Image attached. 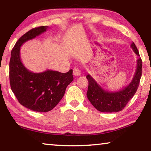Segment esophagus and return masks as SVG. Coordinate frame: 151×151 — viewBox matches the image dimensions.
Listing matches in <instances>:
<instances>
[{"instance_id": "obj_1", "label": "esophagus", "mask_w": 151, "mask_h": 151, "mask_svg": "<svg viewBox=\"0 0 151 151\" xmlns=\"http://www.w3.org/2000/svg\"><path fill=\"white\" fill-rule=\"evenodd\" d=\"M81 74V70L78 68H74L73 69V75L75 76H79Z\"/></svg>"}]
</instances>
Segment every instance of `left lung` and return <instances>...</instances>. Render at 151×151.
<instances>
[{
	"mask_svg": "<svg viewBox=\"0 0 151 151\" xmlns=\"http://www.w3.org/2000/svg\"><path fill=\"white\" fill-rule=\"evenodd\" d=\"M131 47L137 56L139 52L136 45L132 42ZM142 75V60L140 57L137 60V68L134 75L129 85L116 92L105 91L97 83L90 75L86 76L88 87L86 93L87 98L94 108L102 112H119L123 109L139 87Z\"/></svg>",
	"mask_w": 151,
	"mask_h": 151,
	"instance_id": "8db88e82",
	"label": "left lung"
}]
</instances>
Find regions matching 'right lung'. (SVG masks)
<instances>
[{
  "instance_id": "right-lung-1",
  "label": "right lung",
  "mask_w": 151,
  "mask_h": 151,
  "mask_svg": "<svg viewBox=\"0 0 151 151\" xmlns=\"http://www.w3.org/2000/svg\"><path fill=\"white\" fill-rule=\"evenodd\" d=\"M47 29L46 26L35 28L22 35L12 48L9 63L11 90L20 104L36 112H45L55 108L62 99L67 86L73 81L71 69L66 73L52 70L35 73L22 64L20 47L47 31Z\"/></svg>"
}]
</instances>
